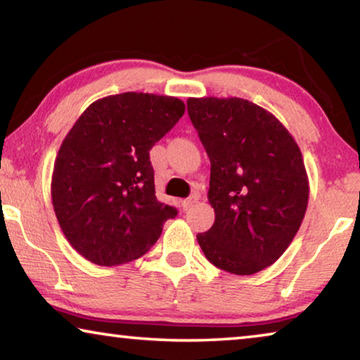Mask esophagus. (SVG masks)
I'll return each instance as SVG.
<instances>
[{"label": "esophagus", "instance_id": "1", "mask_svg": "<svg viewBox=\"0 0 360 360\" xmlns=\"http://www.w3.org/2000/svg\"><path fill=\"white\" fill-rule=\"evenodd\" d=\"M198 202V197L197 195H193V197H191V198H187V200H184V202H182V208H184L186 211L187 210H191L192 206Z\"/></svg>", "mask_w": 360, "mask_h": 360}]
</instances>
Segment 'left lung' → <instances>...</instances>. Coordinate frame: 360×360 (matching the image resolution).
<instances>
[{
  "mask_svg": "<svg viewBox=\"0 0 360 360\" xmlns=\"http://www.w3.org/2000/svg\"><path fill=\"white\" fill-rule=\"evenodd\" d=\"M211 162L214 224L197 240L212 265L233 275L270 266L300 229L309 182L300 148L266 109L236 98H188Z\"/></svg>",
  "mask_w": 360,
  "mask_h": 360,
  "instance_id": "8db88e82",
  "label": "left lung"
}]
</instances>
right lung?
<instances>
[{
	"mask_svg": "<svg viewBox=\"0 0 360 360\" xmlns=\"http://www.w3.org/2000/svg\"><path fill=\"white\" fill-rule=\"evenodd\" d=\"M186 111L174 96L125 92L94 101L65 136L53 163L52 205L65 238L92 264L141 257L173 206L155 197L149 150Z\"/></svg>",
	"mask_w": 360,
	"mask_h": 360,
	"instance_id": "1",
	"label": "right lung"
}]
</instances>
